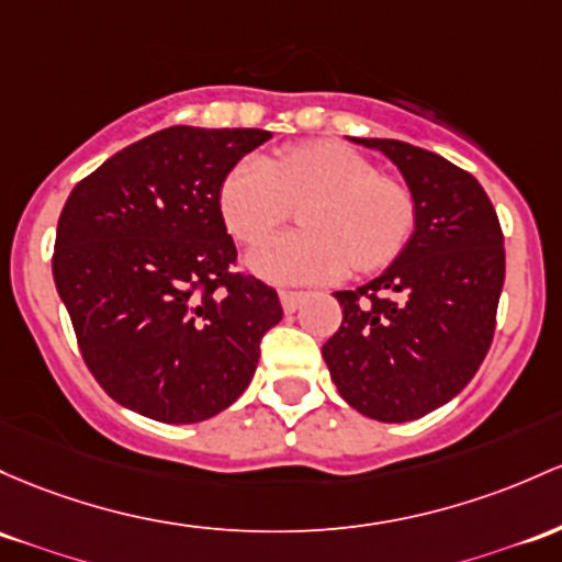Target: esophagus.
<instances>
[{"label": "esophagus", "instance_id": "1", "mask_svg": "<svg viewBox=\"0 0 562 562\" xmlns=\"http://www.w3.org/2000/svg\"><path fill=\"white\" fill-rule=\"evenodd\" d=\"M306 299V293L299 291H280V301H282V310L285 312H295L301 306V301Z\"/></svg>", "mask_w": 562, "mask_h": 562}]
</instances>
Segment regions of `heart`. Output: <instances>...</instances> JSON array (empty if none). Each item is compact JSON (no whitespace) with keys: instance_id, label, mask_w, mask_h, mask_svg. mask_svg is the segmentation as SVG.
Wrapping results in <instances>:
<instances>
[{"instance_id":"1","label":"heart","mask_w":562,"mask_h":562,"mask_svg":"<svg viewBox=\"0 0 562 562\" xmlns=\"http://www.w3.org/2000/svg\"><path fill=\"white\" fill-rule=\"evenodd\" d=\"M218 205L245 245L267 239L301 205L304 229L250 256V267L277 282L336 280L351 267L375 271L405 250L416 229L411 189L338 140H304L274 159L243 157L221 181Z\"/></svg>"}]
</instances>
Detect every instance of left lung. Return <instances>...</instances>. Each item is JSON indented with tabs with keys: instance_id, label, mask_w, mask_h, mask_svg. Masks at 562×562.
<instances>
[{
	"instance_id": "1",
	"label": "left lung",
	"mask_w": 562,
	"mask_h": 562,
	"mask_svg": "<svg viewBox=\"0 0 562 562\" xmlns=\"http://www.w3.org/2000/svg\"><path fill=\"white\" fill-rule=\"evenodd\" d=\"M384 151L416 200V232L384 274L333 293L341 328L325 341L330 379L355 411L400 424L456 397L488 355L504 285V234L472 172L418 146Z\"/></svg>"
}]
</instances>
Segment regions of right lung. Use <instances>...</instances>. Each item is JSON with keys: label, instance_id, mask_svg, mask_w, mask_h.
I'll return each instance as SVG.
<instances>
[{"label": "right lung", "instance_id": "obj_1", "mask_svg": "<svg viewBox=\"0 0 562 562\" xmlns=\"http://www.w3.org/2000/svg\"><path fill=\"white\" fill-rule=\"evenodd\" d=\"M256 127L176 125L116 151L74 187L53 277L101 390L165 424L205 422L245 392L274 288L234 271L218 191L269 140Z\"/></svg>", "mask_w": 562, "mask_h": 562}]
</instances>
